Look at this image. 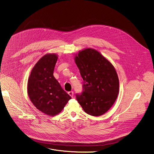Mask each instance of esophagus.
<instances>
[{"label":"esophagus","mask_w":154,"mask_h":154,"mask_svg":"<svg viewBox=\"0 0 154 154\" xmlns=\"http://www.w3.org/2000/svg\"><path fill=\"white\" fill-rule=\"evenodd\" d=\"M68 94L69 95V96H71L72 98H73V97H74V92H73V91H70V92H68Z\"/></svg>","instance_id":"obj_1"}]
</instances>
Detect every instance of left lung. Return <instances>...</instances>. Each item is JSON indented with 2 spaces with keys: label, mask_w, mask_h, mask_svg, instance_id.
<instances>
[{
  "label": "left lung",
  "mask_w": 154,
  "mask_h": 154,
  "mask_svg": "<svg viewBox=\"0 0 154 154\" xmlns=\"http://www.w3.org/2000/svg\"><path fill=\"white\" fill-rule=\"evenodd\" d=\"M74 60L84 80L83 93L76 95L77 101L88 115H103L112 107L119 94V82L114 66L91 48L80 51Z\"/></svg>",
  "instance_id": "1"
}]
</instances>
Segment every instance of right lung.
<instances>
[{
  "instance_id": "1",
  "label": "right lung",
  "mask_w": 154,
  "mask_h": 154,
  "mask_svg": "<svg viewBox=\"0 0 154 154\" xmlns=\"http://www.w3.org/2000/svg\"><path fill=\"white\" fill-rule=\"evenodd\" d=\"M58 56L54 53L43 56L32 68L27 82V94L35 107L48 116L63 110L71 97L53 76Z\"/></svg>"
}]
</instances>
